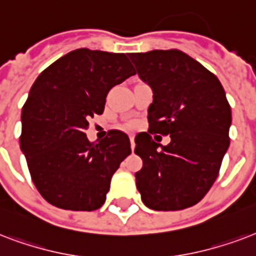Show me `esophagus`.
Here are the masks:
<instances>
[{
  "label": "esophagus",
  "mask_w": 256,
  "mask_h": 256,
  "mask_svg": "<svg viewBox=\"0 0 256 256\" xmlns=\"http://www.w3.org/2000/svg\"><path fill=\"white\" fill-rule=\"evenodd\" d=\"M130 148L134 150V134H130Z\"/></svg>",
  "instance_id": "esophagus-1"
}]
</instances>
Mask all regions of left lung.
Masks as SVG:
<instances>
[{
    "mask_svg": "<svg viewBox=\"0 0 256 256\" xmlns=\"http://www.w3.org/2000/svg\"><path fill=\"white\" fill-rule=\"evenodd\" d=\"M128 56L154 90L148 132L134 138V154L142 160L134 174L142 203L156 211L188 208L212 187L230 146L231 106L224 89L179 49ZM155 133L170 134L172 142L159 148Z\"/></svg>",
    "mask_w": 256,
    "mask_h": 256,
    "instance_id": "1",
    "label": "left lung"
}]
</instances>
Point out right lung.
I'll use <instances>...</instances> for the list:
<instances>
[{
    "mask_svg": "<svg viewBox=\"0 0 256 256\" xmlns=\"http://www.w3.org/2000/svg\"><path fill=\"white\" fill-rule=\"evenodd\" d=\"M126 53L81 48L40 73L22 106L20 146L44 199L72 211L104 204L110 179L130 154L128 134L112 130L90 142L89 118L104 112L110 88L134 76Z\"/></svg>",
    "mask_w": 256,
    "mask_h": 256,
    "instance_id": "add662e5",
    "label": "right lung"
}]
</instances>
